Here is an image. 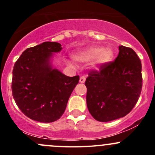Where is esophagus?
<instances>
[{
	"label": "esophagus",
	"instance_id": "obj_1",
	"mask_svg": "<svg viewBox=\"0 0 155 155\" xmlns=\"http://www.w3.org/2000/svg\"><path fill=\"white\" fill-rule=\"evenodd\" d=\"M85 79H86L85 76H81L80 79H79V82H81V83H84V82H85Z\"/></svg>",
	"mask_w": 155,
	"mask_h": 155
}]
</instances>
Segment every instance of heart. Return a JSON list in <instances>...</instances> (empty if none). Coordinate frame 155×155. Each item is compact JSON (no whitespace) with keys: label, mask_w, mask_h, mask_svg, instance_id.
<instances>
[{"label":"heart","mask_w":155,"mask_h":155,"mask_svg":"<svg viewBox=\"0 0 155 155\" xmlns=\"http://www.w3.org/2000/svg\"><path fill=\"white\" fill-rule=\"evenodd\" d=\"M113 55V51L110 48L94 46L77 52L74 55V58L79 63H87L94 61L95 64L100 66L110 61Z\"/></svg>","instance_id":"b5f03b06"}]
</instances>
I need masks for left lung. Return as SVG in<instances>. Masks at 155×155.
Segmentation results:
<instances>
[{
	"label": "left lung",
	"instance_id": "8db88e82",
	"mask_svg": "<svg viewBox=\"0 0 155 155\" xmlns=\"http://www.w3.org/2000/svg\"><path fill=\"white\" fill-rule=\"evenodd\" d=\"M115 61L91 70L85 81L91 115L101 122L127 115L137 104L143 86L142 64L131 48L119 46Z\"/></svg>",
	"mask_w": 155,
	"mask_h": 155
}]
</instances>
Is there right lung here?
Here are the masks:
<instances>
[{
    "instance_id": "1",
    "label": "right lung",
    "mask_w": 155,
    "mask_h": 155,
    "mask_svg": "<svg viewBox=\"0 0 155 155\" xmlns=\"http://www.w3.org/2000/svg\"><path fill=\"white\" fill-rule=\"evenodd\" d=\"M61 49L60 43L44 42L25 50L14 64L12 96L20 110L34 121L59 119L79 83V76H65L49 64L52 53Z\"/></svg>"
}]
</instances>
